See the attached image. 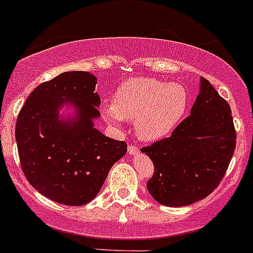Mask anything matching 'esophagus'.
<instances>
[{
  "instance_id": "1",
  "label": "esophagus",
  "mask_w": 253,
  "mask_h": 253,
  "mask_svg": "<svg viewBox=\"0 0 253 253\" xmlns=\"http://www.w3.org/2000/svg\"><path fill=\"white\" fill-rule=\"evenodd\" d=\"M128 153L129 154H138L139 153V148H138L137 146H129L128 147Z\"/></svg>"
}]
</instances>
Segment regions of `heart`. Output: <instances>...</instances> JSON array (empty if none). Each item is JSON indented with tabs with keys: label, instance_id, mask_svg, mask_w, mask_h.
Wrapping results in <instances>:
<instances>
[{
	"label": "heart",
	"instance_id": "obj_1",
	"mask_svg": "<svg viewBox=\"0 0 253 253\" xmlns=\"http://www.w3.org/2000/svg\"><path fill=\"white\" fill-rule=\"evenodd\" d=\"M189 95L182 84L158 78L135 77L123 82L113 95V104L102 105L104 119L120 128L124 120L135 123L143 140L167 137L184 118Z\"/></svg>",
	"mask_w": 253,
	"mask_h": 253
}]
</instances>
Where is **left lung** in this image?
Returning a JSON list of instances; mask_svg holds the SVG:
<instances>
[{
  "label": "left lung",
  "mask_w": 253,
  "mask_h": 253,
  "mask_svg": "<svg viewBox=\"0 0 253 253\" xmlns=\"http://www.w3.org/2000/svg\"><path fill=\"white\" fill-rule=\"evenodd\" d=\"M236 148L231 107L200 77L190 116L171 137L144 147L154 165L147 189L166 207H186L207 198L224 177Z\"/></svg>",
  "instance_id": "left-lung-1"
}]
</instances>
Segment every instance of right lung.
Segmentation results:
<instances>
[{"label":"right lung","mask_w":253,"mask_h":253,"mask_svg":"<svg viewBox=\"0 0 253 253\" xmlns=\"http://www.w3.org/2000/svg\"><path fill=\"white\" fill-rule=\"evenodd\" d=\"M96 84L97 78L84 71L60 73L39 84L17 116L22 172L37 191L59 204L78 207L95 199L114 163L126 153V143L95 128ZM67 104L75 115L66 120L60 109Z\"/></svg>","instance_id":"obj_1"}]
</instances>
